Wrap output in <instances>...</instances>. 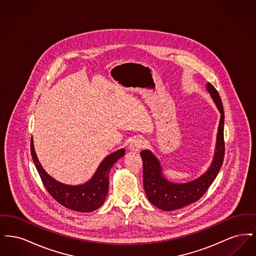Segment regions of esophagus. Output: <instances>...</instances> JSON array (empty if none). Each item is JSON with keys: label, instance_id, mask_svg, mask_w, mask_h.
Returning <instances> with one entry per match:
<instances>
[{"label": "esophagus", "instance_id": "34e87169", "mask_svg": "<svg viewBox=\"0 0 256 256\" xmlns=\"http://www.w3.org/2000/svg\"><path fill=\"white\" fill-rule=\"evenodd\" d=\"M144 146H145L144 139L141 137H135L130 144V148L134 152H138Z\"/></svg>", "mask_w": 256, "mask_h": 256}]
</instances>
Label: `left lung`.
Instances as JSON below:
<instances>
[{"label": "left lung", "instance_id": "8db88e82", "mask_svg": "<svg viewBox=\"0 0 256 256\" xmlns=\"http://www.w3.org/2000/svg\"><path fill=\"white\" fill-rule=\"evenodd\" d=\"M206 88L219 110L220 119L214 159L204 174L190 182H170L163 178L159 161L150 150H142L140 154L143 160V183L146 196L154 206L161 210L172 211L198 200L214 182L222 165L224 158V113L216 88L209 82Z\"/></svg>", "mask_w": 256, "mask_h": 256}]
</instances>
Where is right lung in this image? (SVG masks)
<instances>
[{"label":"right lung","instance_id":"add662e5","mask_svg":"<svg viewBox=\"0 0 256 256\" xmlns=\"http://www.w3.org/2000/svg\"><path fill=\"white\" fill-rule=\"evenodd\" d=\"M30 152L44 187L58 204L78 212H92L102 206L108 191V174L113 164L124 154L121 148L106 156L100 164L94 176L82 185L71 186L54 180L44 170L36 158L32 139Z\"/></svg>","mask_w":256,"mask_h":256}]
</instances>
